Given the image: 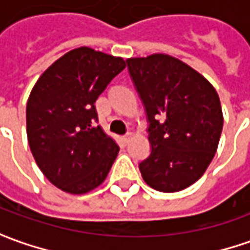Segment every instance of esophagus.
<instances>
[{
	"label": "esophagus",
	"instance_id": "obj_1",
	"mask_svg": "<svg viewBox=\"0 0 250 250\" xmlns=\"http://www.w3.org/2000/svg\"><path fill=\"white\" fill-rule=\"evenodd\" d=\"M132 138H133V135H132V133H126V135H125V136H124L122 139H124V142H126V143H128V142H129Z\"/></svg>",
	"mask_w": 250,
	"mask_h": 250
}]
</instances>
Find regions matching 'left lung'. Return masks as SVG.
Instances as JSON below:
<instances>
[{
    "mask_svg": "<svg viewBox=\"0 0 250 250\" xmlns=\"http://www.w3.org/2000/svg\"><path fill=\"white\" fill-rule=\"evenodd\" d=\"M126 62L149 121L151 153L139 164L142 177L156 190L179 192L216 154L224 124L220 97L205 76L167 54Z\"/></svg>",
    "mask_w": 250,
    "mask_h": 250,
    "instance_id": "1",
    "label": "left lung"
}]
</instances>
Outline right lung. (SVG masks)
I'll return each instance as SVG.
<instances>
[{"instance_id": "right-lung-1", "label": "right lung", "mask_w": 250, "mask_h": 250, "mask_svg": "<svg viewBox=\"0 0 250 250\" xmlns=\"http://www.w3.org/2000/svg\"><path fill=\"white\" fill-rule=\"evenodd\" d=\"M126 66L121 57L79 47L48 66L26 105L27 142L45 178L83 195L104 182L120 147L100 125L94 103Z\"/></svg>"}]
</instances>
